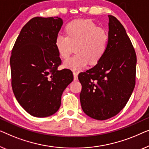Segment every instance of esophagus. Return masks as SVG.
Returning <instances> with one entry per match:
<instances>
[{"label": "esophagus", "instance_id": "obj_1", "mask_svg": "<svg viewBox=\"0 0 149 149\" xmlns=\"http://www.w3.org/2000/svg\"><path fill=\"white\" fill-rule=\"evenodd\" d=\"M73 74H74V80H77V75H78V74H77V72H74V73H73Z\"/></svg>", "mask_w": 149, "mask_h": 149}]
</instances>
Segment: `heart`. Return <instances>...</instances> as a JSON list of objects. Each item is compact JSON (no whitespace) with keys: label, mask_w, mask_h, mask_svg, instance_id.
I'll return each mask as SVG.
<instances>
[{"label":"heart","mask_w":149,"mask_h":149,"mask_svg":"<svg viewBox=\"0 0 149 149\" xmlns=\"http://www.w3.org/2000/svg\"><path fill=\"white\" fill-rule=\"evenodd\" d=\"M67 36L58 33L55 47L64 59L68 58L75 47L76 54L63 63L64 68L76 71L90 65H96L107 49L109 35L106 30L98 28L93 21L76 19L67 25Z\"/></svg>","instance_id":"obj_1"}]
</instances>
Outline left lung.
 <instances>
[{
    "label": "left lung",
    "instance_id": "left-lung-1",
    "mask_svg": "<svg viewBox=\"0 0 149 149\" xmlns=\"http://www.w3.org/2000/svg\"><path fill=\"white\" fill-rule=\"evenodd\" d=\"M109 42L105 54L93 68L78 75L82 110L97 120L118 114L134 88L136 54L124 27L109 15Z\"/></svg>",
    "mask_w": 149,
    "mask_h": 149
}]
</instances>
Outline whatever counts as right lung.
<instances>
[{"label": "right lung", "mask_w": 149, "mask_h": 149, "mask_svg": "<svg viewBox=\"0 0 149 149\" xmlns=\"http://www.w3.org/2000/svg\"><path fill=\"white\" fill-rule=\"evenodd\" d=\"M63 25L58 17H36L21 30L10 58L11 86L19 103L36 117L57 111L61 95L74 79L69 69L58 70L61 64L55 38Z\"/></svg>", "instance_id": "right-lung-1"}]
</instances>
